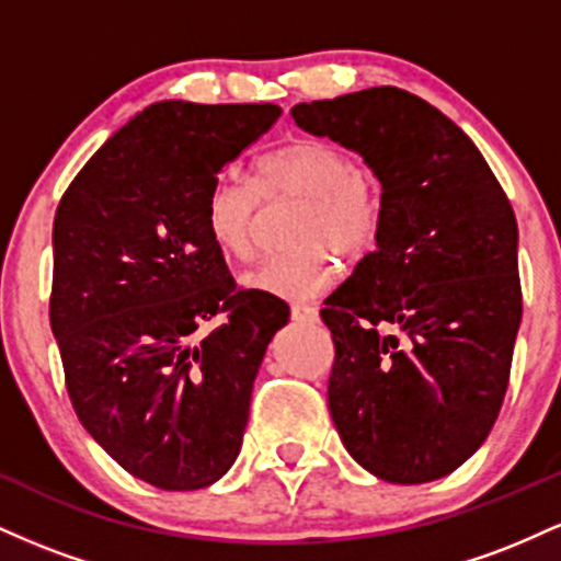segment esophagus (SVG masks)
<instances>
[{
    "label": "esophagus",
    "instance_id": "obj_1",
    "mask_svg": "<svg viewBox=\"0 0 561 561\" xmlns=\"http://www.w3.org/2000/svg\"><path fill=\"white\" fill-rule=\"evenodd\" d=\"M289 317H293V321H317V308L313 306H306V302H293L289 306Z\"/></svg>",
    "mask_w": 561,
    "mask_h": 561
}]
</instances>
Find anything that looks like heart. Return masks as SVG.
Listing matches in <instances>:
<instances>
[{
	"label": "heart",
	"instance_id": "1",
	"mask_svg": "<svg viewBox=\"0 0 561 561\" xmlns=\"http://www.w3.org/2000/svg\"><path fill=\"white\" fill-rule=\"evenodd\" d=\"M259 195L302 197L298 240L293 253L266 255L242 276L253 293L302 300L317 295L334 274L327 244L345 259H358L377 240L382 199L377 184L353 165L340 145L327 139H295L268 152L255 169V186L224 173L205 195L203 227L218 253L244 259L253 248V218Z\"/></svg>",
	"mask_w": 561,
	"mask_h": 561
}]
</instances>
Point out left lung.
<instances>
[{"label": "left lung", "instance_id": "1", "mask_svg": "<svg viewBox=\"0 0 561 561\" xmlns=\"http://www.w3.org/2000/svg\"><path fill=\"white\" fill-rule=\"evenodd\" d=\"M289 115L358 152L382 186L377 250L321 308L340 440L379 480L446 478L504 403L523 319L512 205L474 141L403 89L300 102Z\"/></svg>", "mask_w": 561, "mask_h": 561}]
</instances>
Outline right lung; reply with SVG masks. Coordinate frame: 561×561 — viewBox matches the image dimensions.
Returning a JSON list of instances; mask_svg holds the SVG:
<instances>
[{
    "label": "right lung",
    "instance_id": "1",
    "mask_svg": "<svg viewBox=\"0 0 561 561\" xmlns=\"http://www.w3.org/2000/svg\"><path fill=\"white\" fill-rule=\"evenodd\" d=\"M276 105L165 100L113 134L55 214L49 321L87 433L160 491L214 485L240 456L285 300L237 289L203 227L218 173ZM214 316L225 324L205 339Z\"/></svg>",
    "mask_w": 561,
    "mask_h": 561
}]
</instances>
